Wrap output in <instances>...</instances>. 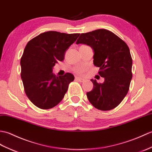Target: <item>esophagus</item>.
Wrapping results in <instances>:
<instances>
[{"label":"esophagus","instance_id":"1","mask_svg":"<svg viewBox=\"0 0 152 152\" xmlns=\"http://www.w3.org/2000/svg\"><path fill=\"white\" fill-rule=\"evenodd\" d=\"M75 79L77 80H78V81H79V82H84V81H85V79H83V78H80V77H75Z\"/></svg>","mask_w":152,"mask_h":152}]
</instances>
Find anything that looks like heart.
<instances>
[{
    "mask_svg": "<svg viewBox=\"0 0 152 152\" xmlns=\"http://www.w3.org/2000/svg\"><path fill=\"white\" fill-rule=\"evenodd\" d=\"M87 68L85 66H77L74 68V72L75 73L80 74V75H83L86 71Z\"/></svg>",
    "mask_w": 152,
    "mask_h": 152,
    "instance_id": "1",
    "label": "heart"
}]
</instances>
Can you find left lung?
<instances>
[{
    "label": "left lung",
    "instance_id": "8db88e82",
    "mask_svg": "<svg viewBox=\"0 0 152 152\" xmlns=\"http://www.w3.org/2000/svg\"><path fill=\"white\" fill-rule=\"evenodd\" d=\"M77 44L90 45L94 50V64L99 67L103 83L91 79L94 87L86 93L89 102L96 109L109 110L122 102L129 89L132 79V58L129 47L112 32L97 29L83 33Z\"/></svg>",
    "mask_w": 152,
    "mask_h": 152
}]
</instances>
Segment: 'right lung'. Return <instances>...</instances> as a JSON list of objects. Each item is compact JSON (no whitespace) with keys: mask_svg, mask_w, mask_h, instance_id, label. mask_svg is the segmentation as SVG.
<instances>
[{"mask_svg":"<svg viewBox=\"0 0 152 152\" xmlns=\"http://www.w3.org/2000/svg\"><path fill=\"white\" fill-rule=\"evenodd\" d=\"M79 34L48 31L26 44L21 58V77L26 96L37 107L51 109L64 97L75 77L70 73L56 76L53 67L63 61L66 50Z\"/></svg>","mask_w":152,"mask_h":152,"instance_id":"obj_1","label":"right lung"}]
</instances>
